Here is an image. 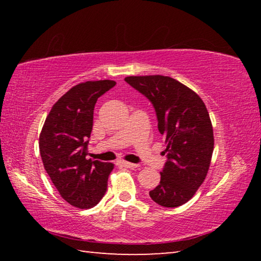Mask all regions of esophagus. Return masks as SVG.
Masks as SVG:
<instances>
[{
	"instance_id": "esophagus-1",
	"label": "esophagus",
	"mask_w": 261,
	"mask_h": 261,
	"mask_svg": "<svg viewBox=\"0 0 261 261\" xmlns=\"http://www.w3.org/2000/svg\"><path fill=\"white\" fill-rule=\"evenodd\" d=\"M122 167L124 168H137L138 165H136V163H131V162H126V161H120L118 162Z\"/></svg>"
}]
</instances>
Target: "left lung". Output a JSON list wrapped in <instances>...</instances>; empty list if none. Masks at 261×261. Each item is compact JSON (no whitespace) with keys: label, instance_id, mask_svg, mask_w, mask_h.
Wrapping results in <instances>:
<instances>
[{"label":"left lung","instance_id":"left-lung-1","mask_svg":"<svg viewBox=\"0 0 261 261\" xmlns=\"http://www.w3.org/2000/svg\"><path fill=\"white\" fill-rule=\"evenodd\" d=\"M124 81L151 101L159 132L166 137L167 161L160 184L149 197L163 207L183 205L205 180L213 154V127L206 106L174 78L154 74Z\"/></svg>","mask_w":261,"mask_h":261}]
</instances>
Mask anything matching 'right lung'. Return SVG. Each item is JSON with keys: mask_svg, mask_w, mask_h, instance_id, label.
<instances>
[{"mask_svg": "<svg viewBox=\"0 0 261 261\" xmlns=\"http://www.w3.org/2000/svg\"><path fill=\"white\" fill-rule=\"evenodd\" d=\"M114 81L85 82L73 86L53 106L42 126L39 148L43 167L61 197L78 208H91L107 191L110 162L87 159L98 98Z\"/></svg>", "mask_w": 261, "mask_h": 261, "instance_id": "add662e5", "label": "right lung"}]
</instances>
